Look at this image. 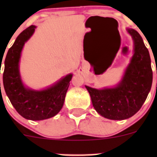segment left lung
<instances>
[{
	"label": "left lung",
	"mask_w": 157,
	"mask_h": 157,
	"mask_svg": "<svg viewBox=\"0 0 157 157\" xmlns=\"http://www.w3.org/2000/svg\"><path fill=\"white\" fill-rule=\"evenodd\" d=\"M134 42V54L120 83L115 88L97 90L86 86L93 106L104 117L126 120L140 110L151 90L152 71L148 48L141 35L128 29Z\"/></svg>",
	"instance_id": "1"
}]
</instances>
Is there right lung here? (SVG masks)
Returning a JSON list of instances; mask_svg holds the SVG:
<instances>
[{"label":"right lung","mask_w":157,"mask_h":157,"mask_svg":"<svg viewBox=\"0 0 157 157\" xmlns=\"http://www.w3.org/2000/svg\"><path fill=\"white\" fill-rule=\"evenodd\" d=\"M34 29V26L25 29L8 49L5 60L3 83L7 96L19 115L27 120H42L53 117L61 110L72 75H67L44 90L25 88L19 75V61L22 48Z\"/></svg>","instance_id":"obj_1"}]
</instances>
